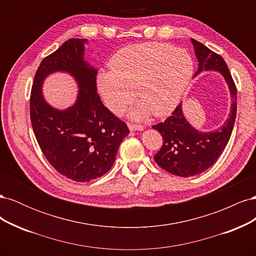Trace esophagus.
Instances as JSON below:
<instances>
[{"instance_id": "1", "label": "esophagus", "mask_w": 256, "mask_h": 256, "mask_svg": "<svg viewBox=\"0 0 256 256\" xmlns=\"http://www.w3.org/2000/svg\"><path fill=\"white\" fill-rule=\"evenodd\" d=\"M128 127L131 131H142L144 129L143 126L141 125H134V124H128Z\"/></svg>"}]
</instances>
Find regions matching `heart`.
Wrapping results in <instances>:
<instances>
[{
	"mask_svg": "<svg viewBox=\"0 0 256 256\" xmlns=\"http://www.w3.org/2000/svg\"><path fill=\"white\" fill-rule=\"evenodd\" d=\"M111 70L97 76V86L106 106L113 112L122 109L134 97V118L152 113L164 116L180 102L193 76V60L182 49L159 42L130 44L116 52Z\"/></svg>",
	"mask_w": 256,
	"mask_h": 256,
	"instance_id": "obj_1",
	"label": "heart"
}]
</instances>
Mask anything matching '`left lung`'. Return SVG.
I'll return each instance as SVG.
<instances>
[{
	"label": "left lung",
	"mask_w": 256,
	"mask_h": 256,
	"mask_svg": "<svg viewBox=\"0 0 256 256\" xmlns=\"http://www.w3.org/2000/svg\"><path fill=\"white\" fill-rule=\"evenodd\" d=\"M198 62L194 76L203 72H218L226 80L230 92V112L219 129L203 132L186 120L182 104L171 116L152 128L164 138V144L154 154L157 164L176 176L190 177L205 172L214 166L226 148L234 128L237 112V90L228 65L222 56L191 38Z\"/></svg>",
	"instance_id": "1"
}]
</instances>
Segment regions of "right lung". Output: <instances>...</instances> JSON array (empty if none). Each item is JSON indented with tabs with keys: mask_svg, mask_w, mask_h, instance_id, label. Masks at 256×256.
Masks as SVG:
<instances>
[{
	"mask_svg": "<svg viewBox=\"0 0 256 256\" xmlns=\"http://www.w3.org/2000/svg\"><path fill=\"white\" fill-rule=\"evenodd\" d=\"M85 44L88 40L72 38L42 60L30 100V122L44 157L60 174L81 182L109 171L120 144L130 132L100 100L97 69L84 60ZM54 72L70 74L80 88L75 104L64 110L49 105L42 95L43 81Z\"/></svg>",
	"mask_w": 256,
	"mask_h": 256,
	"instance_id": "1",
	"label": "right lung"
}]
</instances>
